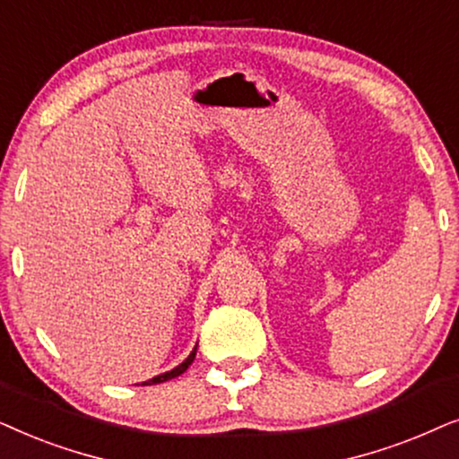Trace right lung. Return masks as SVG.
I'll use <instances>...</instances> for the list:
<instances>
[{"label": "right lung", "mask_w": 459, "mask_h": 459, "mask_svg": "<svg viewBox=\"0 0 459 459\" xmlns=\"http://www.w3.org/2000/svg\"><path fill=\"white\" fill-rule=\"evenodd\" d=\"M195 354H197V346L193 348L191 354H188V357L185 359V361H182V363L178 365V368L169 369V371H166V374H161V376L151 377L149 382H143V386H151V384H161V382H168V380H172V377H178L180 374H185V371L188 369V365H191V363L195 361Z\"/></svg>", "instance_id": "right-lung-1"}]
</instances>
